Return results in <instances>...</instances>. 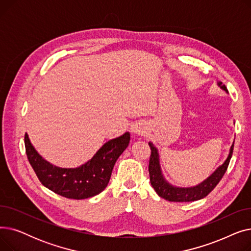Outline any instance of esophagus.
Returning a JSON list of instances; mask_svg holds the SVG:
<instances>
[{
  "label": "esophagus",
  "mask_w": 251,
  "mask_h": 251,
  "mask_svg": "<svg viewBox=\"0 0 251 251\" xmlns=\"http://www.w3.org/2000/svg\"><path fill=\"white\" fill-rule=\"evenodd\" d=\"M147 127L143 123H135L131 126V131L137 135H144L147 133Z\"/></svg>",
  "instance_id": "1"
}]
</instances>
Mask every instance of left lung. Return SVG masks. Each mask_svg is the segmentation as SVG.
Returning a JSON list of instances; mask_svg holds the SVG:
<instances>
[{"mask_svg":"<svg viewBox=\"0 0 251 251\" xmlns=\"http://www.w3.org/2000/svg\"><path fill=\"white\" fill-rule=\"evenodd\" d=\"M219 86L227 90V87L225 85H222V82L218 83ZM149 146L151 148V157H150V165H149V172H150V180L151 186L155 190V192L159 194V196L163 197V199L169 201H176V202H187V201H199L205 197L209 192L218 185V183L223 178L224 174L226 173L228 169L231 156L233 153L234 143L230 149L229 155L227 160L224 162L222 166H220L215 172L210 175L208 178H206L204 181H202L199 185L194 187H188V188H180L175 187L173 185L169 184L163 174L160 166V160H159V153H157V150L152 146V143L150 142Z\"/></svg>","mask_w":251,"mask_h":251,"instance_id":"8db88e82","label":"left lung"}]
</instances>
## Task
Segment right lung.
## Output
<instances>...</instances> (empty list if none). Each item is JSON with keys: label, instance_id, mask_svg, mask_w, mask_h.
<instances>
[{"label": "right lung", "instance_id": "obj_1", "mask_svg": "<svg viewBox=\"0 0 251 251\" xmlns=\"http://www.w3.org/2000/svg\"><path fill=\"white\" fill-rule=\"evenodd\" d=\"M130 134L105 142L94 157L82 166L65 169L52 166L34 150L27 133L24 143L27 159L44 186L59 195L71 200H85L100 193L110 181L118 157L126 150Z\"/></svg>", "mask_w": 251, "mask_h": 251}]
</instances>
